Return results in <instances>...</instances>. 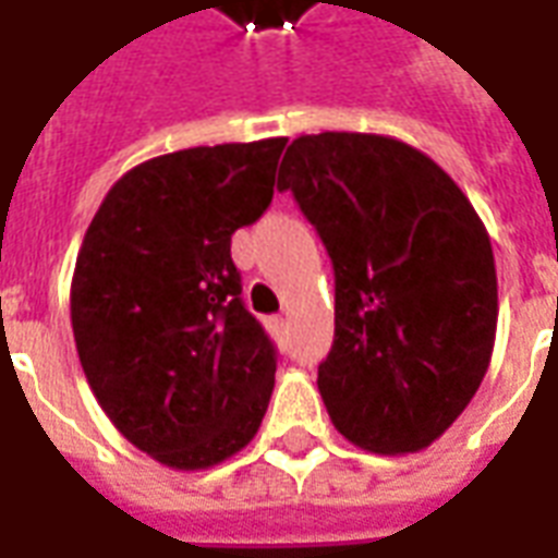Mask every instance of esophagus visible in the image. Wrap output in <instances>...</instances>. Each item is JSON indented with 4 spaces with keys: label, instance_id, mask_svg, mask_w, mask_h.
<instances>
[{
    "label": "esophagus",
    "instance_id": "esophagus-1",
    "mask_svg": "<svg viewBox=\"0 0 558 558\" xmlns=\"http://www.w3.org/2000/svg\"><path fill=\"white\" fill-rule=\"evenodd\" d=\"M286 330H288V324H286V318H282V315L270 318V333L272 336H279V339H282V336H286Z\"/></svg>",
    "mask_w": 558,
    "mask_h": 558
}]
</instances>
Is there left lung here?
I'll list each match as a JSON object with an SVG mask.
<instances>
[{
  "label": "left lung",
  "instance_id": "8db88e82",
  "mask_svg": "<svg viewBox=\"0 0 558 558\" xmlns=\"http://www.w3.org/2000/svg\"><path fill=\"white\" fill-rule=\"evenodd\" d=\"M279 192L333 260V349L318 366L330 421L373 453L429 448L493 357L499 286L481 216L436 161L385 134H300Z\"/></svg>",
  "mask_w": 558,
  "mask_h": 558
}]
</instances>
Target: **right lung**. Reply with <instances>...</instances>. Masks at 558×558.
Instances as JSON below:
<instances>
[{
    "instance_id": "obj_1",
    "label": "right lung",
    "mask_w": 558,
    "mask_h": 558,
    "mask_svg": "<svg viewBox=\"0 0 558 558\" xmlns=\"http://www.w3.org/2000/svg\"><path fill=\"white\" fill-rule=\"evenodd\" d=\"M288 137L192 146L122 173L86 228L71 330L110 424L168 469L258 433L276 349L240 300L231 234L270 207Z\"/></svg>"
}]
</instances>
